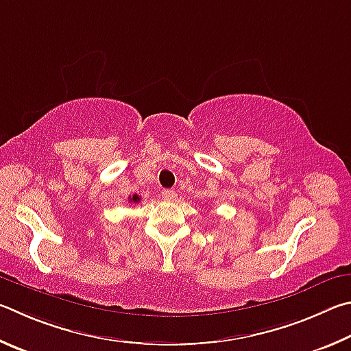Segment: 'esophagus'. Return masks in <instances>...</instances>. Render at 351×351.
I'll use <instances>...</instances> for the list:
<instances>
[{"label":"esophagus","instance_id":"34e87169","mask_svg":"<svg viewBox=\"0 0 351 351\" xmlns=\"http://www.w3.org/2000/svg\"><path fill=\"white\" fill-rule=\"evenodd\" d=\"M162 197H163V200H166V202H172V200H176L177 194H176V191H172V189H163V191H162Z\"/></svg>","mask_w":351,"mask_h":351}]
</instances>
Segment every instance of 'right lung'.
Segmentation results:
<instances>
[{
  "label": "right lung",
  "mask_w": 351,
  "mask_h": 351,
  "mask_svg": "<svg viewBox=\"0 0 351 351\" xmlns=\"http://www.w3.org/2000/svg\"><path fill=\"white\" fill-rule=\"evenodd\" d=\"M129 200H131V202H134V204H138V202H140V197H138V195H137V194H134V195H132V197H129Z\"/></svg>",
  "instance_id": "add662e5"
}]
</instances>
